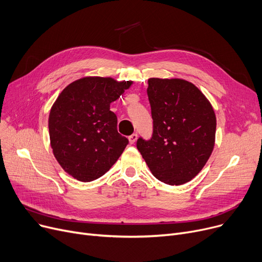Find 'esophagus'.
Masks as SVG:
<instances>
[{
  "mask_svg": "<svg viewBox=\"0 0 262 262\" xmlns=\"http://www.w3.org/2000/svg\"><path fill=\"white\" fill-rule=\"evenodd\" d=\"M137 139H138V135H137V134H133V135H130V136L128 137V140H129V142H130L132 144H134V143L137 141Z\"/></svg>",
  "mask_w": 262,
  "mask_h": 262,
  "instance_id": "esophagus-1",
  "label": "esophagus"
}]
</instances>
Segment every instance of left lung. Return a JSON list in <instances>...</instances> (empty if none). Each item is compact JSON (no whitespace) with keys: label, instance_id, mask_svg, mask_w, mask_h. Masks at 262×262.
I'll use <instances>...</instances> for the list:
<instances>
[{"label":"left lung","instance_id":"8db88e82","mask_svg":"<svg viewBox=\"0 0 262 262\" xmlns=\"http://www.w3.org/2000/svg\"><path fill=\"white\" fill-rule=\"evenodd\" d=\"M147 96L153 136L139 138L137 148L152 174L164 184L183 185L209 159L215 140L214 110L192 82L181 78H149Z\"/></svg>","mask_w":262,"mask_h":262}]
</instances>
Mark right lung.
<instances>
[{
    "label": "right lung",
    "instance_id": "right-lung-1",
    "mask_svg": "<svg viewBox=\"0 0 262 262\" xmlns=\"http://www.w3.org/2000/svg\"><path fill=\"white\" fill-rule=\"evenodd\" d=\"M133 81L87 76L68 85L53 104L49 133L53 154L61 168L80 182L103 176L128 144L117 129L110 103Z\"/></svg>",
    "mask_w": 262,
    "mask_h": 262
}]
</instances>
